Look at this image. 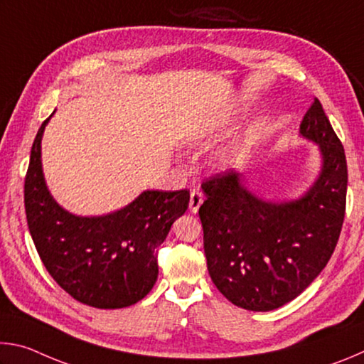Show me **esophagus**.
<instances>
[{
	"instance_id": "1",
	"label": "esophagus",
	"mask_w": 364,
	"mask_h": 364,
	"mask_svg": "<svg viewBox=\"0 0 364 364\" xmlns=\"http://www.w3.org/2000/svg\"><path fill=\"white\" fill-rule=\"evenodd\" d=\"M204 202V196H202L200 191H191V199H189V208L193 213L199 212V207Z\"/></svg>"
}]
</instances>
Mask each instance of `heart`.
Returning a JSON list of instances; mask_svg holds the SVG:
<instances>
[{"label": "heart", "instance_id": "b5f03b06", "mask_svg": "<svg viewBox=\"0 0 364 364\" xmlns=\"http://www.w3.org/2000/svg\"><path fill=\"white\" fill-rule=\"evenodd\" d=\"M215 139V130L213 128H205V130H200L197 132L191 141H193V144H207L210 143V141Z\"/></svg>", "mask_w": 364, "mask_h": 364}]
</instances>
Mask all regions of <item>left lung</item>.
<instances>
[{
    "instance_id": "obj_1",
    "label": "left lung",
    "mask_w": 364,
    "mask_h": 364,
    "mask_svg": "<svg viewBox=\"0 0 364 364\" xmlns=\"http://www.w3.org/2000/svg\"><path fill=\"white\" fill-rule=\"evenodd\" d=\"M323 156L318 180L299 199L267 202L234 171L202 183L199 208L208 274L236 306L269 311L294 300L328 264L341 236L347 202V160L321 102L300 123Z\"/></svg>"
}]
</instances>
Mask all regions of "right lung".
<instances>
[{
	"label": "right lung",
	"mask_w": 364,
	"mask_h": 364,
	"mask_svg": "<svg viewBox=\"0 0 364 364\" xmlns=\"http://www.w3.org/2000/svg\"><path fill=\"white\" fill-rule=\"evenodd\" d=\"M49 119L36 133L23 184L36 252L53 279L82 304L112 310L136 304L156 284L157 249L186 212L189 191H144L104 217L69 213L53 199L43 178L41 136Z\"/></svg>",
	"instance_id": "1"
}]
</instances>
